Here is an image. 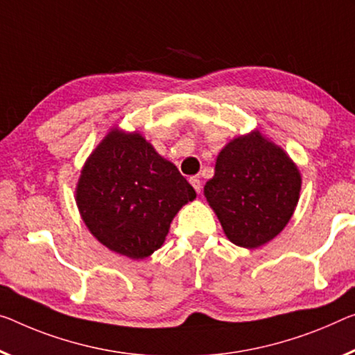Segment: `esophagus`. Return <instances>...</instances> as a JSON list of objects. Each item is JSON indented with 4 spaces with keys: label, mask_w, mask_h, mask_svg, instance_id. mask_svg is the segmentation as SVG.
<instances>
[{
    "label": "esophagus",
    "mask_w": 355,
    "mask_h": 355,
    "mask_svg": "<svg viewBox=\"0 0 355 355\" xmlns=\"http://www.w3.org/2000/svg\"><path fill=\"white\" fill-rule=\"evenodd\" d=\"M190 184H192V187L195 189L196 193H200L201 189H203V187H201V181L198 178H190Z\"/></svg>",
    "instance_id": "obj_1"
}]
</instances>
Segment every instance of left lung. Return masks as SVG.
Here are the masks:
<instances>
[{
	"mask_svg": "<svg viewBox=\"0 0 355 355\" xmlns=\"http://www.w3.org/2000/svg\"><path fill=\"white\" fill-rule=\"evenodd\" d=\"M302 174L259 130L233 138L216 159L205 196L233 244L257 249L277 236L300 200Z\"/></svg>",
	"mask_w": 355,
	"mask_h": 355,
	"instance_id": "8db88e82",
	"label": "left lung"
}]
</instances>
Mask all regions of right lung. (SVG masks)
I'll return each instance as SVG.
<instances>
[{
    "mask_svg": "<svg viewBox=\"0 0 355 355\" xmlns=\"http://www.w3.org/2000/svg\"><path fill=\"white\" fill-rule=\"evenodd\" d=\"M196 193L139 132L114 127L85 160L76 205L89 232L112 252L143 260L160 249L179 209Z\"/></svg>",
    "mask_w": 355,
    "mask_h": 355,
    "instance_id": "1",
    "label": "right lung"
}]
</instances>
